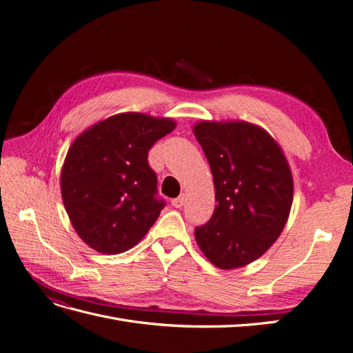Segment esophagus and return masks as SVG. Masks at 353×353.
I'll return each mask as SVG.
<instances>
[{
    "instance_id": "1",
    "label": "esophagus",
    "mask_w": 353,
    "mask_h": 353,
    "mask_svg": "<svg viewBox=\"0 0 353 353\" xmlns=\"http://www.w3.org/2000/svg\"><path fill=\"white\" fill-rule=\"evenodd\" d=\"M184 203H185V197H184V194H183V196H179V197H176V199L172 200V206L176 208V209H179V208L184 206Z\"/></svg>"
}]
</instances>
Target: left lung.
<instances>
[{
	"label": "left lung",
	"mask_w": 353,
	"mask_h": 353,
	"mask_svg": "<svg viewBox=\"0 0 353 353\" xmlns=\"http://www.w3.org/2000/svg\"><path fill=\"white\" fill-rule=\"evenodd\" d=\"M193 132L209 162L218 205L194 231L206 258L221 270L241 268L280 237L293 203L287 159L263 128L243 121H201Z\"/></svg>",
	"instance_id": "obj_1"
}]
</instances>
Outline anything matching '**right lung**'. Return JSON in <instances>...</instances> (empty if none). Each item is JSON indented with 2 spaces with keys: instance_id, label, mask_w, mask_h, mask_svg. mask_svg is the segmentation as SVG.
<instances>
[{
  "instance_id": "right-lung-1",
  "label": "right lung",
  "mask_w": 353,
  "mask_h": 353,
  "mask_svg": "<svg viewBox=\"0 0 353 353\" xmlns=\"http://www.w3.org/2000/svg\"><path fill=\"white\" fill-rule=\"evenodd\" d=\"M166 117L119 113L74 140L61 168V197L72 225L104 254L132 249L165 208L148 150L175 130Z\"/></svg>"
}]
</instances>
